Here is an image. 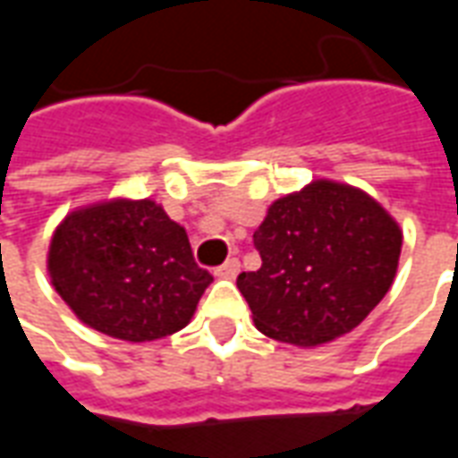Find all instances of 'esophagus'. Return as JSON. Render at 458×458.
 I'll return each mask as SVG.
<instances>
[{"instance_id":"esophagus-1","label":"esophagus","mask_w":458,"mask_h":458,"mask_svg":"<svg viewBox=\"0 0 458 458\" xmlns=\"http://www.w3.org/2000/svg\"><path fill=\"white\" fill-rule=\"evenodd\" d=\"M240 272V262L235 258L225 259V265H220L218 269H216V277L220 279H235L238 277Z\"/></svg>"}]
</instances>
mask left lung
Here are the masks:
<instances>
[{"label":"left lung","mask_w":458,"mask_h":458,"mask_svg":"<svg viewBox=\"0 0 458 458\" xmlns=\"http://www.w3.org/2000/svg\"><path fill=\"white\" fill-rule=\"evenodd\" d=\"M252 240L262 267L238 275V289L255 327L307 348L353 331L380 304L403 250L393 216L336 181L275 200Z\"/></svg>","instance_id":"1"}]
</instances>
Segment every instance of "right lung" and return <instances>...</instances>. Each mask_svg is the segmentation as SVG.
Segmentation results:
<instances>
[{
    "mask_svg": "<svg viewBox=\"0 0 458 458\" xmlns=\"http://www.w3.org/2000/svg\"><path fill=\"white\" fill-rule=\"evenodd\" d=\"M48 275L73 314L131 344L186 327L213 277L186 230L154 200H107L73 210L55 228Z\"/></svg>",
    "mask_w": 458,
    "mask_h": 458,
    "instance_id": "obj_1",
    "label": "right lung"
}]
</instances>
